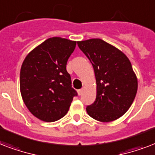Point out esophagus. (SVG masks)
I'll use <instances>...</instances> for the list:
<instances>
[{
    "label": "esophagus",
    "instance_id": "1",
    "mask_svg": "<svg viewBox=\"0 0 155 155\" xmlns=\"http://www.w3.org/2000/svg\"><path fill=\"white\" fill-rule=\"evenodd\" d=\"M78 92L79 95H81V94H82V93H83V88L78 90Z\"/></svg>",
    "mask_w": 155,
    "mask_h": 155
}]
</instances>
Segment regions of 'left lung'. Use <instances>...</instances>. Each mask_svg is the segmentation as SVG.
I'll return each mask as SVG.
<instances>
[{
    "label": "left lung",
    "instance_id": "8db88e82",
    "mask_svg": "<svg viewBox=\"0 0 155 155\" xmlns=\"http://www.w3.org/2000/svg\"><path fill=\"white\" fill-rule=\"evenodd\" d=\"M94 68L97 84L95 101L86 107L91 117L101 122L120 118L133 104L137 79L129 58L100 39L78 42Z\"/></svg>",
    "mask_w": 155,
    "mask_h": 155
}]
</instances>
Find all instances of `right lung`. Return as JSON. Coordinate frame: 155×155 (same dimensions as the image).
Masks as SVG:
<instances>
[{"mask_svg": "<svg viewBox=\"0 0 155 155\" xmlns=\"http://www.w3.org/2000/svg\"><path fill=\"white\" fill-rule=\"evenodd\" d=\"M76 41L52 37L26 56L20 71L24 104L39 120L53 122L66 115L77 91L72 87L67 61Z\"/></svg>", "mask_w": 155, "mask_h": 155, "instance_id": "add662e5", "label": "right lung"}]
</instances>
